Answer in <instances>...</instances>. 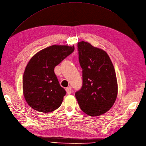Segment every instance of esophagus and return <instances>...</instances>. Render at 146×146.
Masks as SVG:
<instances>
[{
  "mask_svg": "<svg viewBox=\"0 0 146 146\" xmlns=\"http://www.w3.org/2000/svg\"><path fill=\"white\" fill-rule=\"evenodd\" d=\"M66 91L67 93V94H71L72 93V88L70 86H68L66 88Z\"/></svg>",
  "mask_w": 146,
  "mask_h": 146,
  "instance_id": "1",
  "label": "esophagus"
}]
</instances>
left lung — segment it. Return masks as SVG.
I'll use <instances>...</instances> for the list:
<instances>
[{"instance_id":"obj_1","label":"left lung","mask_w":146,"mask_h":146,"mask_svg":"<svg viewBox=\"0 0 146 146\" xmlns=\"http://www.w3.org/2000/svg\"><path fill=\"white\" fill-rule=\"evenodd\" d=\"M79 61L82 68V86L75 93L81 110L97 116L109 111L117 95L115 68L104 50L82 41L78 44Z\"/></svg>"}]
</instances>
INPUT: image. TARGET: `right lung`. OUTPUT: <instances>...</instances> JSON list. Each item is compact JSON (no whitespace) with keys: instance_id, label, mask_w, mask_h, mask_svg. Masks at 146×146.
<instances>
[{"instance_id":"right-lung-1","label":"right lung","mask_w":146,"mask_h":146,"mask_svg":"<svg viewBox=\"0 0 146 146\" xmlns=\"http://www.w3.org/2000/svg\"><path fill=\"white\" fill-rule=\"evenodd\" d=\"M74 50V46L52 45L30 59L24 73L23 90L25 100L31 108L49 113L61 105L66 92L60 86L54 68Z\"/></svg>"}]
</instances>
